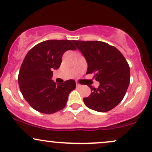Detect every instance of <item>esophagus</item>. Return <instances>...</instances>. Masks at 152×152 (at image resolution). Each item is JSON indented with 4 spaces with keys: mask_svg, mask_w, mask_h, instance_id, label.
Listing matches in <instances>:
<instances>
[{
    "mask_svg": "<svg viewBox=\"0 0 152 152\" xmlns=\"http://www.w3.org/2000/svg\"><path fill=\"white\" fill-rule=\"evenodd\" d=\"M81 86V84H80L79 83H78V82H76V87H78V88H80Z\"/></svg>",
    "mask_w": 152,
    "mask_h": 152,
    "instance_id": "esophagus-1",
    "label": "esophagus"
}]
</instances>
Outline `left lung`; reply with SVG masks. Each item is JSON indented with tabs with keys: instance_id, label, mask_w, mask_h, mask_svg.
Returning <instances> with one entry per match:
<instances>
[{
	"instance_id": "left-lung-1",
	"label": "left lung",
	"mask_w": 152,
	"mask_h": 152,
	"mask_svg": "<svg viewBox=\"0 0 152 152\" xmlns=\"http://www.w3.org/2000/svg\"><path fill=\"white\" fill-rule=\"evenodd\" d=\"M88 63L86 74H94L100 85L89 86L91 94L83 98L85 105L98 112H107L118 105L127 92L130 69L116 47L100 41L73 40Z\"/></svg>"
}]
</instances>
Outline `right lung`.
Masks as SVG:
<instances>
[{
    "mask_svg": "<svg viewBox=\"0 0 152 152\" xmlns=\"http://www.w3.org/2000/svg\"><path fill=\"white\" fill-rule=\"evenodd\" d=\"M76 49L72 41L54 39L37 44L27 52L20 69L18 84L32 108L52 114L65 107L76 82L70 79L56 83L52 80L53 70L59 68L65 52Z\"/></svg>",
    "mask_w": 152,
    "mask_h": 152,
    "instance_id": "obj_1",
    "label": "right lung"
}]
</instances>
